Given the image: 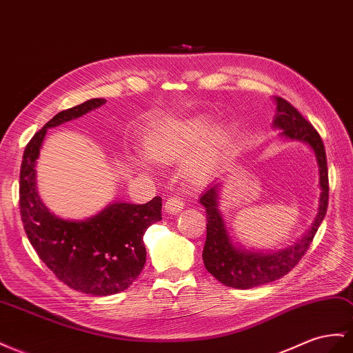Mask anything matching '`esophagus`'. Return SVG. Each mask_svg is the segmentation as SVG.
Returning a JSON list of instances; mask_svg holds the SVG:
<instances>
[{
    "label": "esophagus",
    "mask_w": 353,
    "mask_h": 353,
    "mask_svg": "<svg viewBox=\"0 0 353 353\" xmlns=\"http://www.w3.org/2000/svg\"><path fill=\"white\" fill-rule=\"evenodd\" d=\"M184 209L183 199L179 197H169L165 202V211L168 214H179Z\"/></svg>",
    "instance_id": "1"
}]
</instances>
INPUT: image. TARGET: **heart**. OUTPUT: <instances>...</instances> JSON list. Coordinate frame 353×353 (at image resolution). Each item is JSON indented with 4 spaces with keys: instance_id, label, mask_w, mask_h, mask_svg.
Returning a JSON list of instances; mask_svg holds the SVG:
<instances>
[{
    "instance_id": "b5f03b06",
    "label": "heart",
    "mask_w": 353,
    "mask_h": 353,
    "mask_svg": "<svg viewBox=\"0 0 353 353\" xmlns=\"http://www.w3.org/2000/svg\"><path fill=\"white\" fill-rule=\"evenodd\" d=\"M225 132L212 119L200 116L176 125L153 128L145 137V154L133 153L132 163L141 170H151V160L161 165L184 159L181 170L192 183H203L220 169L225 154Z\"/></svg>"
}]
</instances>
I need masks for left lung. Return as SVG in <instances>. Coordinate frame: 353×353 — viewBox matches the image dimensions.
Returning a JSON list of instances; mask_svg holds the SVG:
<instances>
[{
	"label": "left lung",
	"instance_id": "left-lung-1",
	"mask_svg": "<svg viewBox=\"0 0 353 353\" xmlns=\"http://www.w3.org/2000/svg\"><path fill=\"white\" fill-rule=\"evenodd\" d=\"M276 114L273 128L279 129V137L287 141L306 144L315 154L319 168V206L315 221L297 242L283 250H254L234 241L220 209V193L223 183L215 181L200 196V205L206 211V242L203 248V263L206 270L225 287L250 290L273 282L291 272L307 251L313 237L327 214L328 208V169L322 139L310 123L282 98H273Z\"/></svg>",
	"mask_w": 353,
	"mask_h": 353
}]
</instances>
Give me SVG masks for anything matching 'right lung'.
<instances>
[{
    "label": "right lung",
    "mask_w": 353,
    "mask_h": 353,
    "mask_svg": "<svg viewBox=\"0 0 353 353\" xmlns=\"http://www.w3.org/2000/svg\"><path fill=\"white\" fill-rule=\"evenodd\" d=\"M105 99H89L61 111L26 145L19 181V206L25 233L40 260L70 288L111 295L129 288L144 268V233L161 220V197L144 205L114 200L85 220H65L44 205L37 190V159L47 129L97 110Z\"/></svg>",
    "instance_id": "1"
}]
</instances>
